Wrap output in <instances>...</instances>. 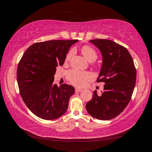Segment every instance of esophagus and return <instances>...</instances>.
I'll return each instance as SVG.
<instances>
[{"label": "esophagus", "mask_w": 152, "mask_h": 152, "mask_svg": "<svg viewBox=\"0 0 152 152\" xmlns=\"http://www.w3.org/2000/svg\"><path fill=\"white\" fill-rule=\"evenodd\" d=\"M75 91H76V92H82V89H81V88H75Z\"/></svg>", "instance_id": "esophagus-1"}]
</instances>
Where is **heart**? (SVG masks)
<instances>
[{"label":"heart","mask_w":152,"mask_h":152,"mask_svg":"<svg viewBox=\"0 0 152 152\" xmlns=\"http://www.w3.org/2000/svg\"><path fill=\"white\" fill-rule=\"evenodd\" d=\"M81 51L84 58L90 62L95 61L98 57L96 51L89 45L83 46L81 49ZM73 53L74 51L70 50L67 53L65 60L66 61H68L70 60ZM91 78V74L87 72L80 71L75 70V69L69 70L67 73V78H68L69 82L77 86H83L86 84V81L88 80Z\"/></svg>","instance_id":"b5f03b06"}]
</instances>
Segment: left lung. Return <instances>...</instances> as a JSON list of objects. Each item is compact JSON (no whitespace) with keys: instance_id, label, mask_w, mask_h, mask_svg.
<instances>
[{"instance_id":"left-lung-1","label":"left lung","mask_w":152,"mask_h":152,"mask_svg":"<svg viewBox=\"0 0 152 152\" xmlns=\"http://www.w3.org/2000/svg\"><path fill=\"white\" fill-rule=\"evenodd\" d=\"M90 42L99 48L102 56L96 82L105 84L101 96L94 91L86 109L94 118L110 120L121 113L132 99L136 69L132 56L123 46L109 39H92Z\"/></svg>"}]
</instances>
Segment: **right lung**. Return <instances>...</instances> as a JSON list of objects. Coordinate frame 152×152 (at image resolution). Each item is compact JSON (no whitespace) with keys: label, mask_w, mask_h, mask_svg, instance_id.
Returning a JSON list of instances; mask_svg holds the SVG:
<instances>
[{"label":"right lung","mask_w":152,"mask_h":152,"mask_svg":"<svg viewBox=\"0 0 152 152\" xmlns=\"http://www.w3.org/2000/svg\"><path fill=\"white\" fill-rule=\"evenodd\" d=\"M72 40L38 42L27 48L18 64L17 83L23 100L36 116L53 120L64 114L75 89L63 84H53L56 68L62 66Z\"/></svg>","instance_id":"obj_1"}]
</instances>
